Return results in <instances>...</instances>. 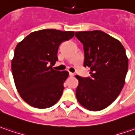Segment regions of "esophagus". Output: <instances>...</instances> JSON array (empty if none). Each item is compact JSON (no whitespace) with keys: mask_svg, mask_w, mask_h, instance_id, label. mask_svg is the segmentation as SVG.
I'll return each mask as SVG.
<instances>
[{"mask_svg":"<svg viewBox=\"0 0 135 135\" xmlns=\"http://www.w3.org/2000/svg\"><path fill=\"white\" fill-rule=\"evenodd\" d=\"M74 73H72V72H69V76H70V77H73V76H74Z\"/></svg>","mask_w":135,"mask_h":135,"instance_id":"34e87169","label":"esophagus"}]
</instances>
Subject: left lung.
Instances as JSON below:
<instances>
[{
    "mask_svg": "<svg viewBox=\"0 0 135 135\" xmlns=\"http://www.w3.org/2000/svg\"><path fill=\"white\" fill-rule=\"evenodd\" d=\"M83 45V66L90 68V77H75L78 102L90 111L109 106L124 86L128 71V58L121 43L100 30L75 32Z\"/></svg>",
    "mask_w": 135,
    "mask_h": 135,
    "instance_id": "8db88e82",
    "label": "left lung"
}]
</instances>
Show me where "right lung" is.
Segmentation results:
<instances>
[{"label": "right lung", "instance_id": "add662e5", "mask_svg": "<svg viewBox=\"0 0 135 135\" xmlns=\"http://www.w3.org/2000/svg\"><path fill=\"white\" fill-rule=\"evenodd\" d=\"M75 35L72 31L42 29L29 34L15 49L12 71L22 99L38 109L51 107L64 91L67 71L52 69L60 44Z\"/></svg>", "mask_w": 135, "mask_h": 135}]
</instances>
